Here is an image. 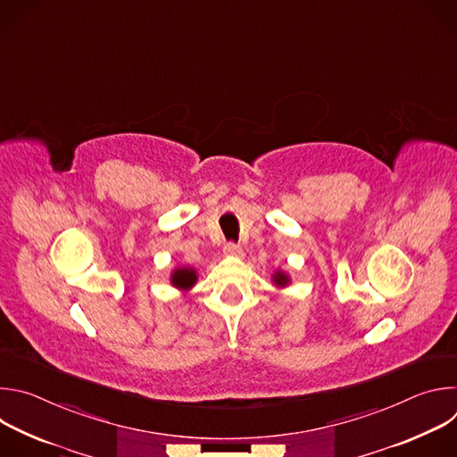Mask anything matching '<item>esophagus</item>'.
Segmentation results:
<instances>
[{
	"label": "esophagus",
	"instance_id": "esophagus-1",
	"mask_svg": "<svg viewBox=\"0 0 457 457\" xmlns=\"http://www.w3.org/2000/svg\"><path fill=\"white\" fill-rule=\"evenodd\" d=\"M224 253H226L228 256H244L242 247L237 245V244H226V245H224Z\"/></svg>",
	"mask_w": 457,
	"mask_h": 457
}]
</instances>
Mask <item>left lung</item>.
<instances>
[{
    "label": "left lung",
    "instance_id": "8db88e82",
    "mask_svg": "<svg viewBox=\"0 0 457 457\" xmlns=\"http://www.w3.org/2000/svg\"><path fill=\"white\" fill-rule=\"evenodd\" d=\"M271 280H273V284H275L278 289H284V287H287V286L291 284V277H289V273H286L284 270H277V271L273 273Z\"/></svg>",
    "mask_w": 457,
    "mask_h": 457
}]
</instances>
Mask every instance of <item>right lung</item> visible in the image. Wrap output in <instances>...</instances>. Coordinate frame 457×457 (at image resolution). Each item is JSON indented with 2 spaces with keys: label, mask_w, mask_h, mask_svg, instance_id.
Returning a JSON list of instances; mask_svg holds the SVG:
<instances>
[{
  "label": "right lung",
  "mask_w": 457,
  "mask_h": 457,
  "mask_svg": "<svg viewBox=\"0 0 457 457\" xmlns=\"http://www.w3.org/2000/svg\"><path fill=\"white\" fill-rule=\"evenodd\" d=\"M197 280H199L197 270L189 266H180V268L177 266L170 273V284L180 293H187L195 284H197Z\"/></svg>",
  "instance_id": "add662e5"
}]
</instances>
